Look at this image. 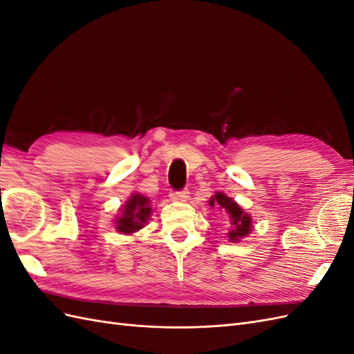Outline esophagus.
I'll return each mask as SVG.
<instances>
[{
    "instance_id": "obj_1",
    "label": "esophagus",
    "mask_w": 354,
    "mask_h": 354,
    "mask_svg": "<svg viewBox=\"0 0 354 354\" xmlns=\"http://www.w3.org/2000/svg\"><path fill=\"white\" fill-rule=\"evenodd\" d=\"M174 201H180V202H186L189 199V192L187 190H180V192H174L173 195Z\"/></svg>"
}]
</instances>
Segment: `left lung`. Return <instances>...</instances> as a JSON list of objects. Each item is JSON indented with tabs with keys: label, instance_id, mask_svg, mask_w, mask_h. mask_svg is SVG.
Here are the masks:
<instances>
[{
	"label": "left lung",
	"instance_id": "obj_1",
	"mask_svg": "<svg viewBox=\"0 0 354 354\" xmlns=\"http://www.w3.org/2000/svg\"><path fill=\"white\" fill-rule=\"evenodd\" d=\"M209 205L211 207H220L223 209H226L230 217V224L232 229L227 233L229 241L232 242H239L241 239L246 238L251 233L252 229V220L250 214H246L236 202H234L232 198L227 195H224L223 192H216L209 199Z\"/></svg>",
	"mask_w": 354,
	"mask_h": 354
}]
</instances>
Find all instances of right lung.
Returning a JSON list of instances; mask_svg holds the SVG:
<instances>
[{"label": "right lung", "mask_w": 354, "mask_h": 354, "mask_svg": "<svg viewBox=\"0 0 354 354\" xmlns=\"http://www.w3.org/2000/svg\"><path fill=\"white\" fill-rule=\"evenodd\" d=\"M152 208L151 201L142 194H133L125 202L124 208L121 209V216L115 220V229L125 234H131L146 226V223L151 217Z\"/></svg>", "instance_id": "1"}]
</instances>
